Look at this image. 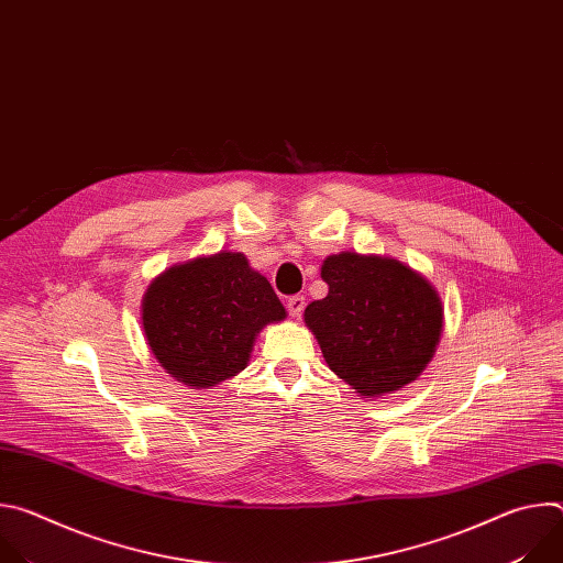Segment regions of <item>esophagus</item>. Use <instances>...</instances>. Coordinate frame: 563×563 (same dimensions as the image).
Here are the masks:
<instances>
[{
	"instance_id": "esophagus-1",
	"label": "esophagus",
	"mask_w": 563,
	"mask_h": 563,
	"mask_svg": "<svg viewBox=\"0 0 563 563\" xmlns=\"http://www.w3.org/2000/svg\"><path fill=\"white\" fill-rule=\"evenodd\" d=\"M302 309H305V296L296 294V296H289V298H287V311H289V316L298 318V316L302 313Z\"/></svg>"
}]
</instances>
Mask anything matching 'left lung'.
<instances>
[{
	"instance_id": "1",
	"label": "left lung",
	"mask_w": 563,
	"mask_h": 563,
	"mask_svg": "<svg viewBox=\"0 0 563 563\" xmlns=\"http://www.w3.org/2000/svg\"><path fill=\"white\" fill-rule=\"evenodd\" d=\"M323 300L305 307L330 369L361 396H383L417 380L443 330L439 291L419 272L385 256H328Z\"/></svg>"
}]
</instances>
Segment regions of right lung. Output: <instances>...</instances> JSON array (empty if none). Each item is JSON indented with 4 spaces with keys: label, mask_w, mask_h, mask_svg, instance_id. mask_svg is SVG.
<instances>
[{
    "label": "right lung",
    "mask_w": 563,
    "mask_h": 563,
    "mask_svg": "<svg viewBox=\"0 0 563 563\" xmlns=\"http://www.w3.org/2000/svg\"><path fill=\"white\" fill-rule=\"evenodd\" d=\"M287 316L269 280L240 252L174 265L142 298V330L157 363L191 389L245 369L258 332Z\"/></svg>",
    "instance_id": "right-lung-1"
}]
</instances>
